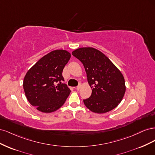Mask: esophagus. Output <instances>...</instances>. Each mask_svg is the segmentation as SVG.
<instances>
[{
  "mask_svg": "<svg viewBox=\"0 0 155 155\" xmlns=\"http://www.w3.org/2000/svg\"><path fill=\"white\" fill-rule=\"evenodd\" d=\"M81 85H78V87H76L75 88H76V90H78H78H79V89L81 88Z\"/></svg>",
  "mask_w": 155,
  "mask_h": 155,
  "instance_id": "34e87169",
  "label": "esophagus"
}]
</instances>
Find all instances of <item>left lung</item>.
<instances>
[{
	"mask_svg": "<svg viewBox=\"0 0 155 155\" xmlns=\"http://www.w3.org/2000/svg\"><path fill=\"white\" fill-rule=\"evenodd\" d=\"M72 55L83 63L87 80L92 88L84 104L93 112L105 113L114 109L122 100L125 92L122 74L101 51L92 47L79 48Z\"/></svg>",
	"mask_w": 155,
	"mask_h": 155,
	"instance_id": "8db88e82",
	"label": "left lung"
}]
</instances>
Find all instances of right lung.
<instances>
[{
  "mask_svg": "<svg viewBox=\"0 0 155 155\" xmlns=\"http://www.w3.org/2000/svg\"><path fill=\"white\" fill-rule=\"evenodd\" d=\"M71 55L67 50H55L41 58L28 71L23 81L28 101L36 109L49 113L57 110L70 93L62 83V72Z\"/></svg>",
  "mask_w": 155,
  "mask_h": 155,
  "instance_id": "obj_1",
  "label": "right lung"
}]
</instances>
